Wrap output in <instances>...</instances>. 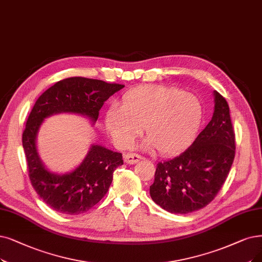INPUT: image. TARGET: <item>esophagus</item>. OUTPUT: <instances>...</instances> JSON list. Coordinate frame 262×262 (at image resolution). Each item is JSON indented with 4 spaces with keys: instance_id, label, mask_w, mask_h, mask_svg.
<instances>
[{
    "instance_id": "1",
    "label": "esophagus",
    "mask_w": 262,
    "mask_h": 262,
    "mask_svg": "<svg viewBox=\"0 0 262 262\" xmlns=\"http://www.w3.org/2000/svg\"><path fill=\"white\" fill-rule=\"evenodd\" d=\"M141 159H143V157L141 155H138V154L130 152V154L124 155V161H125V163H128V164H134V163L139 162Z\"/></svg>"
}]
</instances>
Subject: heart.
Here are the masks:
<instances>
[{
	"label": "heart",
	"instance_id": "b5f03b06",
	"mask_svg": "<svg viewBox=\"0 0 262 262\" xmlns=\"http://www.w3.org/2000/svg\"><path fill=\"white\" fill-rule=\"evenodd\" d=\"M203 118V105L195 95L166 86H144L128 91L121 106L105 113V125L113 141L128 148L144 131L147 149L163 155L182 151L191 143Z\"/></svg>",
	"mask_w": 262,
	"mask_h": 262
}]
</instances>
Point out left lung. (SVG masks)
Instances as JSON below:
<instances>
[{
  "label": "left lung",
  "instance_id": "8db88e82",
  "mask_svg": "<svg viewBox=\"0 0 262 262\" xmlns=\"http://www.w3.org/2000/svg\"><path fill=\"white\" fill-rule=\"evenodd\" d=\"M211 121L181 155L157 164L152 201L173 214H187L210 204L223 187L235 155L229 105L214 91Z\"/></svg>",
  "mask_w": 262,
  "mask_h": 262
}]
</instances>
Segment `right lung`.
Here are the masks:
<instances>
[{
    "instance_id": "add662e5",
    "label": "right lung",
    "mask_w": 262,
    "mask_h": 262,
    "mask_svg": "<svg viewBox=\"0 0 262 262\" xmlns=\"http://www.w3.org/2000/svg\"><path fill=\"white\" fill-rule=\"evenodd\" d=\"M123 87L99 79L70 77L56 82L36 100L23 133V146L31 184L52 210L67 215L89 211L106 194L113 173L123 160L120 152L92 144L74 171L52 173L41 162L36 149L40 124L45 118L60 113L78 114L95 123L104 102Z\"/></svg>"
}]
</instances>
